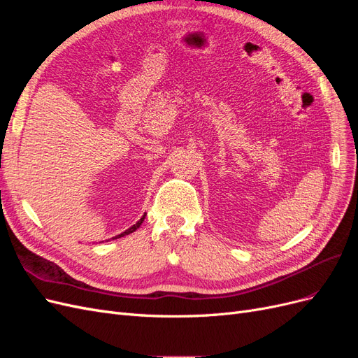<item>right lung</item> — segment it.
Returning a JSON list of instances; mask_svg holds the SVG:
<instances>
[{
	"instance_id": "1",
	"label": "right lung",
	"mask_w": 358,
	"mask_h": 358,
	"mask_svg": "<svg viewBox=\"0 0 358 358\" xmlns=\"http://www.w3.org/2000/svg\"><path fill=\"white\" fill-rule=\"evenodd\" d=\"M143 220H145V215H143V218H140V221H137L133 227H129L128 230H125L124 233H121V234H117L116 237H124V236H127V234H129V233H133V231H136L140 225H142V222H143Z\"/></svg>"
}]
</instances>
